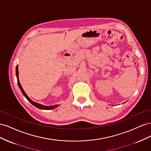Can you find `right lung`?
Segmentation results:
<instances>
[{
    "mask_svg": "<svg viewBox=\"0 0 151 151\" xmlns=\"http://www.w3.org/2000/svg\"><path fill=\"white\" fill-rule=\"evenodd\" d=\"M16 77H17V84L19 86V88L20 89V90L21 91V92L22 93V94L24 95V96L28 100V101L29 103H31L32 104L35 106V107L38 108L39 109H45V110H49V109H55L57 107H58L59 106V104H55V105H52V106H44L43 104H39L38 103H36L32 100L28 96V95L26 94V93L24 92V91L23 89V88H22V86L19 83V71H18V65H17L16 68Z\"/></svg>",
    "mask_w": 151,
    "mask_h": 151,
    "instance_id": "obj_1",
    "label": "right lung"
}]
</instances>
